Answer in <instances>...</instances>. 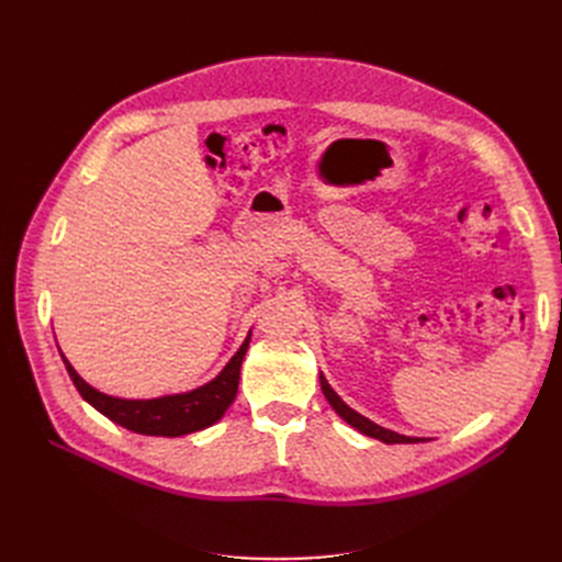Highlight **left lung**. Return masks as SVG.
<instances>
[{"mask_svg":"<svg viewBox=\"0 0 562 562\" xmlns=\"http://www.w3.org/2000/svg\"><path fill=\"white\" fill-rule=\"evenodd\" d=\"M321 389H323V396H326L328 403L333 405V411H335L339 417H342L345 422H349L353 429H359L361 434H366V436H370V438H378V440H382V443H389V446H394V443H419L417 438L401 436V434H396V431H389V429L380 427V424L370 422L368 417H363V415H359L356 411H351V407L335 394L333 386L326 382V378H323V375H321Z\"/></svg>","mask_w":562,"mask_h":562,"instance_id":"obj_1","label":"left lung"}]
</instances>
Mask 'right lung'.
Wrapping results in <instances>:
<instances>
[{
  "mask_svg": "<svg viewBox=\"0 0 562 562\" xmlns=\"http://www.w3.org/2000/svg\"><path fill=\"white\" fill-rule=\"evenodd\" d=\"M248 342H250V335L246 337L241 349L232 356V361L213 382L190 391V394L164 396L155 401H124V398H112V396L100 394V391H95L77 375L75 368L67 363L65 356L63 361L81 398L89 401L98 413H103L112 422L122 424L124 429L135 434L176 438V436L206 429L213 422H217L225 415L229 403L236 396V389H239L241 361L246 356Z\"/></svg>",
  "mask_w": 562,
  "mask_h": 562,
  "instance_id": "obj_1",
  "label": "right lung"
}]
</instances>
